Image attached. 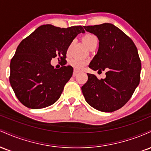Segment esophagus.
<instances>
[{"label":"esophagus","instance_id":"34e87169","mask_svg":"<svg viewBox=\"0 0 151 151\" xmlns=\"http://www.w3.org/2000/svg\"><path fill=\"white\" fill-rule=\"evenodd\" d=\"M78 72H78L77 70H74V72H73V76H74V77H75V76L77 75Z\"/></svg>","mask_w":151,"mask_h":151}]
</instances>
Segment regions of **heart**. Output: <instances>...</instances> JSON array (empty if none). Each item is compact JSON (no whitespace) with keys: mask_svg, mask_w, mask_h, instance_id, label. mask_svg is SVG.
<instances>
[{"mask_svg":"<svg viewBox=\"0 0 151 151\" xmlns=\"http://www.w3.org/2000/svg\"><path fill=\"white\" fill-rule=\"evenodd\" d=\"M83 42L88 47H89L93 43L98 42V39L93 34H86L83 37ZM68 49V51L69 52ZM87 64V60L84 59H81L79 58H72L70 60V65L76 70H81L85 65Z\"/></svg>","mask_w":151,"mask_h":151,"instance_id":"obj_1","label":"heart"}]
</instances>
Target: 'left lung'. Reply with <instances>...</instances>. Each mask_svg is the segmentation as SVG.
I'll use <instances>...</instances> for the list:
<instances>
[{
	"mask_svg": "<svg viewBox=\"0 0 151 151\" xmlns=\"http://www.w3.org/2000/svg\"><path fill=\"white\" fill-rule=\"evenodd\" d=\"M99 39V50L90 62L93 71H106V78L98 79L87 74L81 86L86 101L96 110L113 112L121 109L132 96L140 82L141 63L132 40L111 23L84 26Z\"/></svg>",
	"mask_w": 151,
	"mask_h": 151,
	"instance_id": "obj_1",
	"label": "left lung"
}]
</instances>
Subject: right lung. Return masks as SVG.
<instances>
[{"label":"right lung","mask_w":151,"mask_h":151,"mask_svg":"<svg viewBox=\"0 0 151 151\" xmlns=\"http://www.w3.org/2000/svg\"><path fill=\"white\" fill-rule=\"evenodd\" d=\"M81 32H85L81 26L60 28L44 25L20 43L10 61V83L24 106L42 109L60 99L73 68L55 69L50 62L56 57L65 61L69 47Z\"/></svg>","instance_id":"add662e5"}]
</instances>
